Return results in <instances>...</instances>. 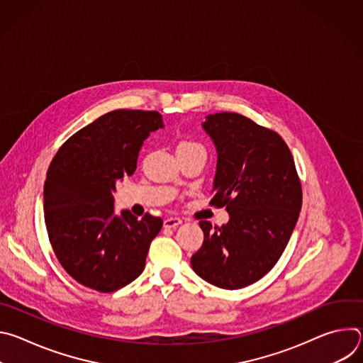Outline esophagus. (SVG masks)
<instances>
[{
  "label": "esophagus",
  "mask_w": 363,
  "mask_h": 363,
  "mask_svg": "<svg viewBox=\"0 0 363 363\" xmlns=\"http://www.w3.org/2000/svg\"><path fill=\"white\" fill-rule=\"evenodd\" d=\"M181 223H182L181 218H178V217H169V218H167V220L164 221V227H165V228H175V227H178Z\"/></svg>",
  "instance_id": "obj_1"
}]
</instances>
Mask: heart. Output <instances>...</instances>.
I'll return each instance as SVG.
<instances>
[{
    "instance_id": "heart-1",
    "label": "heart",
    "mask_w": 363,
    "mask_h": 363,
    "mask_svg": "<svg viewBox=\"0 0 363 363\" xmlns=\"http://www.w3.org/2000/svg\"><path fill=\"white\" fill-rule=\"evenodd\" d=\"M195 147L202 149V145L198 143V142H195V140H192V139H182V140H179L178 145H177V152H178V150H186V149H195Z\"/></svg>"
}]
</instances>
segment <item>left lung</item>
<instances>
[{
  "label": "left lung",
  "mask_w": 363,
  "mask_h": 363,
  "mask_svg": "<svg viewBox=\"0 0 363 363\" xmlns=\"http://www.w3.org/2000/svg\"><path fill=\"white\" fill-rule=\"evenodd\" d=\"M217 147L214 196L225 206L227 224L199 221L201 248L194 272L217 287L235 290L266 276L283 254L301 208V184L281 136L231 112L202 123Z\"/></svg>",
  "instance_id": "obj_1"
}]
</instances>
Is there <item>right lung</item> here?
I'll use <instances>...</instances> for the list:
<instances>
[{"mask_svg":"<svg viewBox=\"0 0 363 363\" xmlns=\"http://www.w3.org/2000/svg\"><path fill=\"white\" fill-rule=\"evenodd\" d=\"M164 128L158 112L119 109L69 138L44 182V221L62 267L80 284L111 293L145 269L162 220L115 214L116 182L133 175L150 132Z\"/></svg>","mask_w":363,"mask_h":363,"instance_id":"1","label":"right lung"}]
</instances>
